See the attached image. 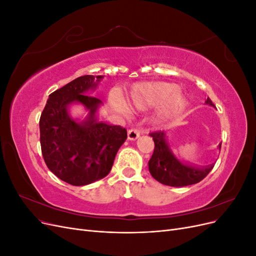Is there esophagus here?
Here are the masks:
<instances>
[{"label":"esophagus","mask_w":256,"mask_h":256,"mask_svg":"<svg viewBox=\"0 0 256 256\" xmlns=\"http://www.w3.org/2000/svg\"><path fill=\"white\" fill-rule=\"evenodd\" d=\"M140 136V130L136 128H132L128 131V138L130 141H134Z\"/></svg>","instance_id":"obj_1"}]
</instances>
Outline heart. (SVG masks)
<instances>
[{"instance_id": "b5f03b06", "label": "heart", "mask_w": 256, "mask_h": 256, "mask_svg": "<svg viewBox=\"0 0 256 256\" xmlns=\"http://www.w3.org/2000/svg\"><path fill=\"white\" fill-rule=\"evenodd\" d=\"M176 90L177 88L174 84L166 82L138 85L131 92L129 99L130 104L134 108H136V109H144L147 106L158 104L164 102ZM168 104L170 111H180L182 110L184 106L187 104V100H186L182 94L176 92L170 98Z\"/></svg>"}]
</instances>
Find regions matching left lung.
Masks as SVG:
<instances>
[{
  "instance_id": "8db88e82",
  "label": "left lung",
  "mask_w": 256,
  "mask_h": 256,
  "mask_svg": "<svg viewBox=\"0 0 256 256\" xmlns=\"http://www.w3.org/2000/svg\"><path fill=\"white\" fill-rule=\"evenodd\" d=\"M205 104L214 108L210 98H207ZM150 136L154 142V150L148 161V170L157 182L171 187H184L200 182L212 170L214 164L196 168L177 159L170 148L164 131L152 132Z\"/></svg>"
}]
</instances>
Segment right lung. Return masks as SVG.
<instances>
[{
    "mask_svg": "<svg viewBox=\"0 0 256 256\" xmlns=\"http://www.w3.org/2000/svg\"><path fill=\"white\" fill-rule=\"evenodd\" d=\"M104 76H82L49 95L40 120L44 160L60 180L72 186L97 182L110 173L116 154L127 138L120 126L98 122L102 100L90 96ZM80 103L89 111L87 118H71L68 108Z\"/></svg>",
    "mask_w": 256,
    "mask_h": 256,
    "instance_id": "1",
    "label": "right lung"
}]
</instances>
